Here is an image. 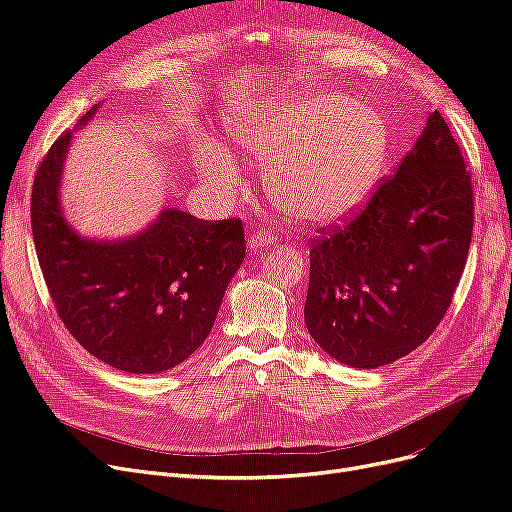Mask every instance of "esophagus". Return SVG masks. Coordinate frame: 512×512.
<instances>
[{"label": "esophagus", "instance_id": "1", "mask_svg": "<svg viewBox=\"0 0 512 512\" xmlns=\"http://www.w3.org/2000/svg\"><path fill=\"white\" fill-rule=\"evenodd\" d=\"M275 243V235L269 230H262V232H254V235L247 237V245H250V250H269V247Z\"/></svg>", "mask_w": 512, "mask_h": 512}]
</instances>
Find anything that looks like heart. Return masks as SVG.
Returning a JSON list of instances; mask_svg holds the SVG:
<instances>
[{
	"label": "heart",
	"mask_w": 512,
	"mask_h": 512,
	"mask_svg": "<svg viewBox=\"0 0 512 512\" xmlns=\"http://www.w3.org/2000/svg\"><path fill=\"white\" fill-rule=\"evenodd\" d=\"M232 138L265 162L273 203L297 222L331 224L359 211L384 173L389 123L378 108L339 94H305L239 117ZM196 166L207 181L237 183V166L205 145Z\"/></svg>",
	"instance_id": "b5f03b06"
}]
</instances>
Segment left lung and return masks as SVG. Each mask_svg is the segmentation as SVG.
<instances>
[{
    "label": "left lung",
    "instance_id": "1",
    "mask_svg": "<svg viewBox=\"0 0 512 512\" xmlns=\"http://www.w3.org/2000/svg\"><path fill=\"white\" fill-rule=\"evenodd\" d=\"M472 226L470 173L451 128L433 111L365 209L312 241L309 335L335 361L361 369L416 350L453 301Z\"/></svg>",
    "mask_w": 512,
    "mask_h": 512
}]
</instances>
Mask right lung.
<instances>
[{"label": "right lung", "mask_w": 512, "mask_h": 512, "mask_svg": "<svg viewBox=\"0 0 512 512\" xmlns=\"http://www.w3.org/2000/svg\"><path fill=\"white\" fill-rule=\"evenodd\" d=\"M70 141L72 132L55 141L32 190L36 254L57 314L76 342L106 365L128 374L173 369L211 333L245 258L243 224L239 218L207 222L166 207L132 237H81L59 200Z\"/></svg>", "instance_id": "1"}]
</instances>
